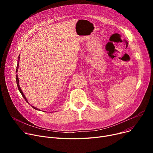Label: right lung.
I'll use <instances>...</instances> for the list:
<instances>
[{"instance_id":"add662e5","label":"right lung","mask_w":153,"mask_h":153,"mask_svg":"<svg viewBox=\"0 0 153 153\" xmlns=\"http://www.w3.org/2000/svg\"><path fill=\"white\" fill-rule=\"evenodd\" d=\"M19 56H20V55H19ZM19 56V59H18V64H17V69H16V73H17V72H18V69H19V59H20ZM16 81H17V87H18V89H19V90L20 92L21 93L22 95L23 96V97L24 98V99L25 100V101H26L28 103H28V100H27V98L25 97V95L23 94V92H22V89H21V88L20 87V85H19V77H18V75H17V74H16ZM31 106L32 107H33L34 109H35V110H40L39 109H38V108H36V107H34V106H32V105H31Z\"/></svg>"}]
</instances>
